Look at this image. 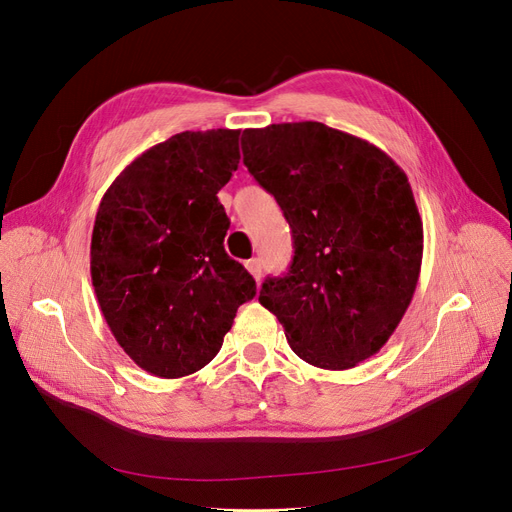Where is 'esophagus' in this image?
<instances>
[{"label": "esophagus", "mask_w": 512, "mask_h": 512, "mask_svg": "<svg viewBox=\"0 0 512 512\" xmlns=\"http://www.w3.org/2000/svg\"><path fill=\"white\" fill-rule=\"evenodd\" d=\"M247 270L251 272V276H253L255 280H259V278H261V272H263L261 259H249V261H247Z\"/></svg>", "instance_id": "1"}]
</instances>
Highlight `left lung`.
<instances>
[{
  "label": "left lung",
  "instance_id": "8db88e82",
  "mask_svg": "<svg viewBox=\"0 0 512 512\" xmlns=\"http://www.w3.org/2000/svg\"><path fill=\"white\" fill-rule=\"evenodd\" d=\"M242 161L284 211L290 270L259 303L309 365L351 369L380 353L417 288L423 222L390 155L321 122L242 132Z\"/></svg>",
  "mask_w": 512,
  "mask_h": 512
}]
</instances>
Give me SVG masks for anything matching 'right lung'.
<instances>
[{"label": "right lung", "mask_w": 512, "mask_h": 512, "mask_svg": "<svg viewBox=\"0 0 512 512\" xmlns=\"http://www.w3.org/2000/svg\"><path fill=\"white\" fill-rule=\"evenodd\" d=\"M240 130H186L153 145L107 188L93 226L91 280L124 353L184 378L220 353L253 276L224 251L218 191L238 170Z\"/></svg>", "instance_id": "obj_1"}]
</instances>
